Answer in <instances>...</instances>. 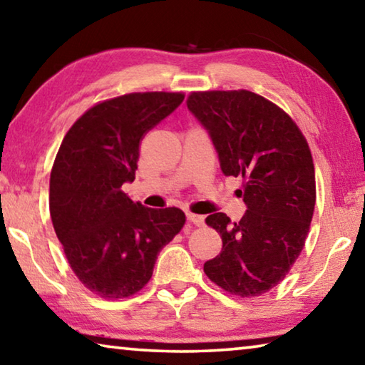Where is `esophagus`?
<instances>
[{"label":"esophagus","instance_id":"obj_1","mask_svg":"<svg viewBox=\"0 0 365 365\" xmlns=\"http://www.w3.org/2000/svg\"><path fill=\"white\" fill-rule=\"evenodd\" d=\"M187 219L191 222V224L196 225V227H201V225H205V215H200V214L188 212V214H187Z\"/></svg>","mask_w":365,"mask_h":365}]
</instances>
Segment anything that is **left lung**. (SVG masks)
I'll list each match as a JSON object with an SVG mask.
<instances>
[{"label":"left lung","mask_w":365,"mask_h":365,"mask_svg":"<svg viewBox=\"0 0 365 365\" xmlns=\"http://www.w3.org/2000/svg\"><path fill=\"white\" fill-rule=\"evenodd\" d=\"M187 106L206 127L222 172L242 180L248 211L238 222L206 217L222 251L205 264L215 285L252 298L279 285L304 248L316 206V172L307 140L275 103L248 90L191 91Z\"/></svg>","instance_id":"obj_1"}]
</instances>
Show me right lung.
Returning a JSON list of instances; mask_svg holds the SVG:
<instances>
[{"mask_svg": "<svg viewBox=\"0 0 365 365\" xmlns=\"http://www.w3.org/2000/svg\"><path fill=\"white\" fill-rule=\"evenodd\" d=\"M183 98L145 91L100 101L59 146L49 177L54 232L77 279L104 299L137 294L159 251L185 225L182 209L145 207L122 191L135 180L141 140Z\"/></svg>", "mask_w": 365, "mask_h": 365, "instance_id": "add662e5", "label": "right lung"}]
</instances>
